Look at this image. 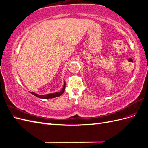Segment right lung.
<instances>
[{
    "instance_id": "1",
    "label": "right lung",
    "mask_w": 148,
    "mask_h": 148,
    "mask_svg": "<svg viewBox=\"0 0 148 148\" xmlns=\"http://www.w3.org/2000/svg\"><path fill=\"white\" fill-rule=\"evenodd\" d=\"M65 89V83H64L63 88H62V89L60 92L52 93V94H48V95H39L34 92H31V93L32 94V95H33L34 96H36L38 97H39V98H42V99H51V98H54V97L60 96V95H62V94L64 92Z\"/></svg>"
}]
</instances>
